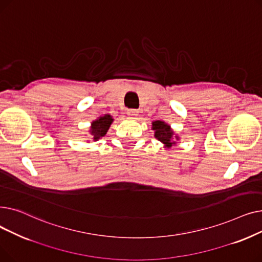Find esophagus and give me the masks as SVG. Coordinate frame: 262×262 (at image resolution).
Listing matches in <instances>:
<instances>
[{
	"label": "esophagus",
	"mask_w": 262,
	"mask_h": 262,
	"mask_svg": "<svg viewBox=\"0 0 262 262\" xmlns=\"http://www.w3.org/2000/svg\"><path fill=\"white\" fill-rule=\"evenodd\" d=\"M138 114H139V112L137 109H129L128 112H127V116L130 117V118L137 117V116H138Z\"/></svg>",
	"instance_id": "34e87169"
}]
</instances>
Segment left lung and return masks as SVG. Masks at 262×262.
Masks as SVG:
<instances>
[{
  "label": "left lung",
  "mask_w": 262,
  "mask_h": 262,
  "mask_svg": "<svg viewBox=\"0 0 262 262\" xmlns=\"http://www.w3.org/2000/svg\"><path fill=\"white\" fill-rule=\"evenodd\" d=\"M153 129L155 130V137L159 141L169 147L172 146V144H175V142H172L173 132L168 124L162 121H155L153 122Z\"/></svg>",
  "instance_id": "left-lung-1"
}]
</instances>
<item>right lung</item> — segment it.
Segmentation results:
<instances>
[{"label": "right lung", "mask_w": 262, "mask_h": 262, "mask_svg": "<svg viewBox=\"0 0 262 262\" xmlns=\"http://www.w3.org/2000/svg\"><path fill=\"white\" fill-rule=\"evenodd\" d=\"M114 121V119L109 115H105L104 117H101L100 119L93 121L91 125V135L93 136V140H98L101 137L105 136L110 124Z\"/></svg>", "instance_id": "obj_1"}]
</instances>
